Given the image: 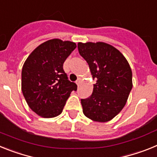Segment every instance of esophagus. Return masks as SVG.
Segmentation results:
<instances>
[{
  "label": "esophagus",
  "instance_id": "34e87169",
  "mask_svg": "<svg viewBox=\"0 0 157 157\" xmlns=\"http://www.w3.org/2000/svg\"><path fill=\"white\" fill-rule=\"evenodd\" d=\"M76 82V84H77L78 86L79 85V84H80V82H81V78H78V79L76 80V82Z\"/></svg>",
  "mask_w": 157,
  "mask_h": 157
}]
</instances>
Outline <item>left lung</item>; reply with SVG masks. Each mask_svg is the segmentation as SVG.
<instances>
[{"mask_svg": "<svg viewBox=\"0 0 157 157\" xmlns=\"http://www.w3.org/2000/svg\"><path fill=\"white\" fill-rule=\"evenodd\" d=\"M78 48L97 79L90 97L81 100L83 114L93 121H110L125 106L132 89L130 64L117 48L107 43L78 42Z\"/></svg>", "mask_w": 157, "mask_h": 157, "instance_id": "8db88e82", "label": "left lung"}]
</instances>
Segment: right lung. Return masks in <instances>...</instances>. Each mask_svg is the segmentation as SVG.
Here are the masks:
<instances>
[{
    "instance_id": "add662e5",
    "label": "right lung",
    "mask_w": 157,
    "mask_h": 157,
    "mask_svg": "<svg viewBox=\"0 0 157 157\" xmlns=\"http://www.w3.org/2000/svg\"><path fill=\"white\" fill-rule=\"evenodd\" d=\"M76 44L54 38L37 47L22 69V92L33 112L43 118H53L63 112L77 85L67 79L63 64Z\"/></svg>"
}]
</instances>
